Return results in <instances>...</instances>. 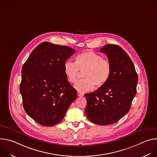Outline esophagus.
I'll use <instances>...</instances> for the list:
<instances>
[{
    "label": "esophagus",
    "instance_id": "esophagus-1",
    "mask_svg": "<svg viewBox=\"0 0 157 157\" xmlns=\"http://www.w3.org/2000/svg\"><path fill=\"white\" fill-rule=\"evenodd\" d=\"M77 94H78V96H79V97H81V96H84L83 93H79V92H78Z\"/></svg>",
    "mask_w": 157,
    "mask_h": 157
}]
</instances>
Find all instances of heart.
Here are the masks:
<instances>
[{"label": "heart", "instance_id": "heart-1", "mask_svg": "<svg viewBox=\"0 0 157 157\" xmlns=\"http://www.w3.org/2000/svg\"><path fill=\"white\" fill-rule=\"evenodd\" d=\"M64 73L70 83H75L79 71H84L83 79L79 81L75 89L80 93H85L96 86L97 88L104 86L109 79L112 66L110 63L102 57L91 51L79 53L75 58V63L67 61L63 66Z\"/></svg>", "mask_w": 157, "mask_h": 157}]
</instances>
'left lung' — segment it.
Wrapping results in <instances>:
<instances>
[{
  "mask_svg": "<svg viewBox=\"0 0 157 157\" xmlns=\"http://www.w3.org/2000/svg\"><path fill=\"white\" fill-rule=\"evenodd\" d=\"M105 53L112 66L106 84L93 93L85 94V114L94 124L116 123L129 111L137 93L138 75L127 53L116 44H105L99 50Z\"/></svg>",
  "mask_w": 157,
  "mask_h": 157,
  "instance_id": "8db88e82",
  "label": "left lung"
}]
</instances>
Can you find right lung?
I'll use <instances>...</instances> for the list:
<instances>
[{"instance_id": "add662e5", "label": "right lung", "mask_w": 157, "mask_h": 157, "mask_svg": "<svg viewBox=\"0 0 157 157\" xmlns=\"http://www.w3.org/2000/svg\"><path fill=\"white\" fill-rule=\"evenodd\" d=\"M73 48L44 41L30 55L21 69L20 91L27 114L43 126L61 121L77 98L64 73L66 61Z\"/></svg>"}]
</instances>
